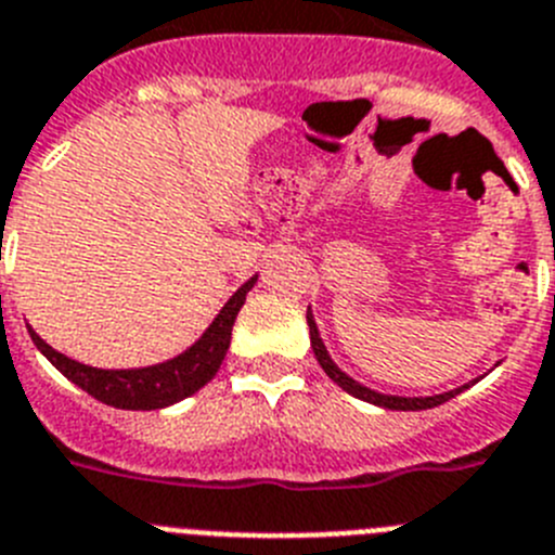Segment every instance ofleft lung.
Listing matches in <instances>:
<instances>
[{
  "label": "left lung",
  "mask_w": 555,
  "mask_h": 555,
  "mask_svg": "<svg viewBox=\"0 0 555 555\" xmlns=\"http://www.w3.org/2000/svg\"><path fill=\"white\" fill-rule=\"evenodd\" d=\"M307 323H309V343H312V351H314V359L321 362L323 373H326L328 378H332L337 387H343L348 392V396L359 398V401H367L373 403V406H384V409H396V412H421V409H434L439 406V403L451 401L453 396H459V392H464V389L470 387V384H462V387L456 389H448V392H442V396H426V398H403V396H384V392H376V389L364 387V384L353 382L348 373H343L334 364V359L328 357L326 346H323L321 339V332H318V323H314L312 318V309H307ZM478 382V378H476Z\"/></svg>",
  "instance_id": "left-lung-1"
}]
</instances>
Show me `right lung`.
<instances>
[{
	"mask_svg": "<svg viewBox=\"0 0 555 555\" xmlns=\"http://www.w3.org/2000/svg\"><path fill=\"white\" fill-rule=\"evenodd\" d=\"M257 284V276L248 279L227 304L221 312L216 314V321L209 323L207 332L193 343L188 351L179 357L168 359V362L152 364V367H132V371H102V367H91L77 359H68L66 353L54 351L49 343H43L38 334L29 328L35 348L57 367L68 382L85 389L88 396L96 401L107 403L116 409H132V412H152V409H166L171 403L182 401V398L193 396L209 378L216 376L221 367L223 357L232 343V326L234 318L246 304V293Z\"/></svg>",
	"mask_w": 555,
	"mask_h": 555,
	"instance_id": "1",
	"label": "right lung"
}]
</instances>
